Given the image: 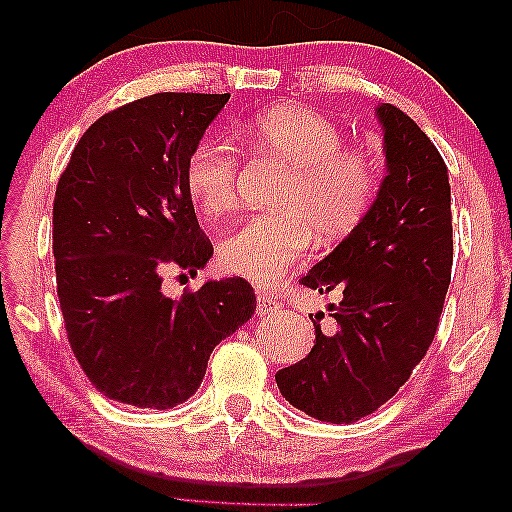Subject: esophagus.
<instances>
[{
  "label": "esophagus",
  "mask_w": 512,
  "mask_h": 512,
  "mask_svg": "<svg viewBox=\"0 0 512 512\" xmlns=\"http://www.w3.org/2000/svg\"><path fill=\"white\" fill-rule=\"evenodd\" d=\"M274 311H279V301H274L270 295H265V292H258V295H256V313L258 315H272Z\"/></svg>",
  "instance_id": "obj_1"
}]
</instances>
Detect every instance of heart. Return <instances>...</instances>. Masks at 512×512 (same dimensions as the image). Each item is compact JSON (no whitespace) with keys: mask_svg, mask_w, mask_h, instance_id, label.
<instances>
[{"mask_svg":"<svg viewBox=\"0 0 512 512\" xmlns=\"http://www.w3.org/2000/svg\"><path fill=\"white\" fill-rule=\"evenodd\" d=\"M249 145L292 167L274 206L251 217L220 245L226 272L256 286L279 281L315 245L351 236L372 211L381 167L365 147L345 145L329 117L304 106H274L251 120ZM186 190L206 217L231 215L240 206L238 154L224 142H204L186 163Z\"/></svg>","mask_w":512,"mask_h":512,"instance_id":"obj_1","label":"heart"}]
</instances>
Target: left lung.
<instances>
[{"instance_id": "left-lung-1", "label": "left lung", "mask_w": 512, "mask_h": 512, "mask_svg": "<svg viewBox=\"0 0 512 512\" xmlns=\"http://www.w3.org/2000/svg\"><path fill=\"white\" fill-rule=\"evenodd\" d=\"M376 113L388 177L363 224L299 279L340 301L326 324L315 315L311 354L276 372L281 395L320 422H356L397 395L431 347L451 283L447 165L404 111Z\"/></svg>"}]
</instances>
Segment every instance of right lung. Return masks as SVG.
Returning <instances> with one entry per match:
<instances>
[{"label": "right lung", "mask_w": 512, "mask_h": 512, "mask_svg": "<svg viewBox=\"0 0 512 512\" xmlns=\"http://www.w3.org/2000/svg\"><path fill=\"white\" fill-rule=\"evenodd\" d=\"M229 95L156 92L99 117L74 145L54 197V265L67 342L104 397L172 408L195 395L208 356L256 311L245 279L179 299L163 274L213 256L186 190V163Z\"/></svg>", "instance_id": "obj_1"}]
</instances>
